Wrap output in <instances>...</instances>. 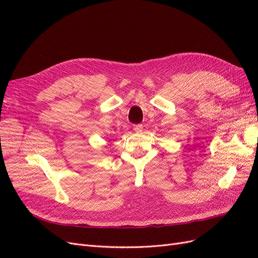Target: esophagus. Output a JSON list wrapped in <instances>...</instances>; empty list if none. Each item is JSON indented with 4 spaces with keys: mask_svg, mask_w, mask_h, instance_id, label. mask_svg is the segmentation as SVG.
Masks as SVG:
<instances>
[{
    "mask_svg": "<svg viewBox=\"0 0 258 258\" xmlns=\"http://www.w3.org/2000/svg\"><path fill=\"white\" fill-rule=\"evenodd\" d=\"M134 130H135L136 132H142V130H143V124H141V123L135 124V126H134Z\"/></svg>",
    "mask_w": 258,
    "mask_h": 258,
    "instance_id": "34e87169",
    "label": "esophagus"
}]
</instances>
